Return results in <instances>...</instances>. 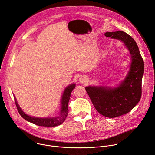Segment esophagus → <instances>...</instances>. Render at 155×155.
<instances>
[{
	"label": "esophagus",
	"instance_id": "esophagus-1",
	"mask_svg": "<svg viewBox=\"0 0 155 155\" xmlns=\"http://www.w3.org/2000/svg\"><path fill=\"white\" fill-rule=\"evenodd\" d=\"M85 80H86V78L85 77H81V78H80V81H81V82H83V81H85Z\"/></svg>",
	"mask_w": 155,
	"mask_h": 155
}]
</instances>
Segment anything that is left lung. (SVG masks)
Returning a JSON list of instances; mask_svg holds the SVG:
<instances>
[{
  "label": "left lung",
  "instance_id": "8db88e82",
  "mask_svg": "<svg viewBox=\"0 0 155 155\" xmlns=\"http://www.w3.org/2000/svg\"><path fill=\"white\" fill-rule=\"evenodd\" d=\"M104 35L121 40L128 48L131 56L130 70L119 87L88 86L85 89L97 112L104 116L113 118L129 113L140 101L144 61L137 44L129 34L117 31L106 32Z\"/></svg>",
  "mask_w": 155,
  "mask_h": 155
}]
</instances>
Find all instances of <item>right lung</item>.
Returning a JSON list of instances; mask_svg holds the SVG:
<instances>
[{
	"label": "right lung",
	"instance_id": "right-lung-1",
	"mask_svg": "<svg viewBox=\"0 0 155 155\" xmlns=\"http://www.w3.org/2000/svg\"><path fill=\"white\" fill-rule=\"evenodd\" d=\"M75 84H72L69 85L68 87L66 88L64 90V92L63 93L62 97V107L60 113V115L58 117H53V118H39V117H34L29 116L25 114L21 108L19 107V104H17L15 97V103L17 107L18 111H19L21 116L27 121H29L32 123H34L38 126H45V127H54L57 126L61 124L64 121H65L66 118L68 114V103L69 101V99L71 97V93L72 91L75 88Z\"/></svg>",
	"mask_w": 155,
	"mask_h": 155
}]
</instances>
